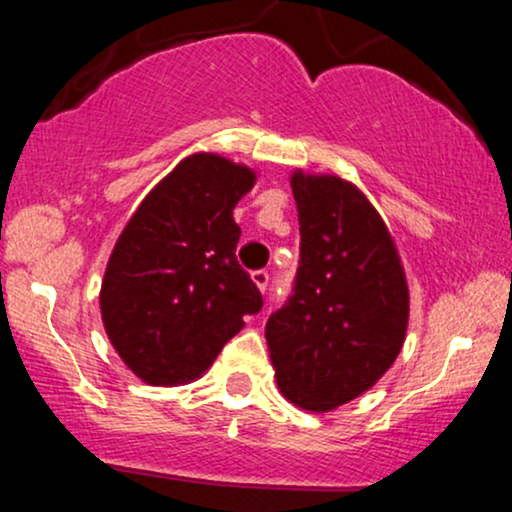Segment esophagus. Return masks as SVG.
Wrapping results in <instances>:
<instances>
[{
  "instance_id": "34e87169",
  "label": "esophagus",
  "mask_w": 512,
  "mask_h": 512,
  "mask_svg": "<svg viewBox=\"0 0 512 512\" xmlns=\"http://www.w3.org/2000/svg\"><path fill=\"white\" fill-rule=\"evenodd\" d=\"M252 281H255L257 289L264 293V291H267V286H269V272H264V269H257V272H252Z\"/></svg>"
}]
</instances>
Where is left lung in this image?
Segmentation results:
<instances>
[{
    "instance_id": "obj_1",
    "label": "left lung",
    "mask_w": 512,
    "mask_h": 512,
    "mask_svg": "<svg viewBox=\"0 0 512 512\" xmlns=\"http://www.w3.org/2000/svg\"><path fill=\"white\" fill-rule=\"evenodd\" d=\"M301 267L267 320L276 385L313 414L351 402L390 370L409 325V286L390 228L354 182L293 170Z\"/></svg>"
}]
</instances>
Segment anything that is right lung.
Here are the masks:
<instances>
[{"label":"right lung","mask_w":512,"mask_h":512,"mask_svg":"<svg viewBox=\"0 0 512 512\" xmlns=\"http://www.w3.org/2000/svg\"><path fill=\"white\" fill-rule=\"evenodd\" d=\"M245 163L197 151L142 199L122 228L101 284L105 334L137 378H202L262 296L236 260L233 209L255 187Z\"/></svg>","instance_id":"obj_1"}]
</instances>
